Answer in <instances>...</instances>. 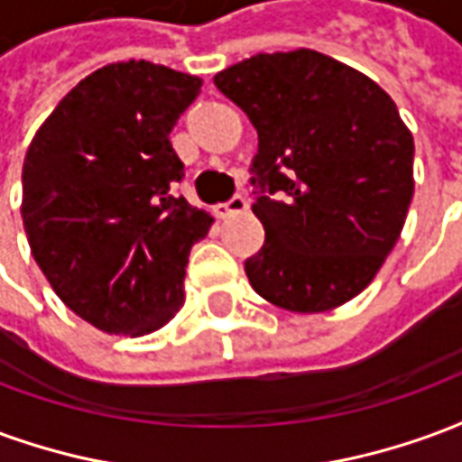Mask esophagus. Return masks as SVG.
I'll return each instance as SVG.
<instances>
[{
    "instance_id": "1",
    "label": "esophagus",
    "mask_w": 462,
    "mask_h": 462,
    "mask_svg": "<svg viewBox=\"0 0 462 462\" xmlns=\"http://www.w3.org/2000/svg\"><path fill=\"white\" fill-rule=\"evenodd\" d=\"M245 210H247V198H245V195H235L230 202L217 205V208H215V215L225 220V217H232V215H242Z\"/></svg>"
}]
</instances>
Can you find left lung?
Instances as JSON below:
<instances>
[{"mask_svg":"<svg viewBox=\"0 0 462 462\" xmlns=\"http://www.w3.org/2000/svg\"><path fill=\"white\" fill-rule=\"evenodd\" d=\"M257 128L252 212L264 245L252 290L297 314L366 290L413 198V135L368 76L311 49L257 54L215 76Z\"/></svg>","mask_w":462,"mask_h":462,"instance_id":"obj_1","label":"left lung"}]
</instances>
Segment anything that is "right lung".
Masks as SVG:
<instances>
[{
  "label": "right lung",
  "mask_w": 462,
  "mask_h": 462,
  "mask_svg": "<svg viewBox=\"0 0 462 462\" xmlns=\"http://www.w3.org/2000/svg\"><path fill=\"white\" fill-rule=\"evenodd\" d=\"M202 79L151 61L98 69L29 143L22 220L59 300L96 329L143 337L185 304L188 254L212 217L172 195L171 131Z\"/></svg>",
  "instance_id": "1"
}]
</instances>
